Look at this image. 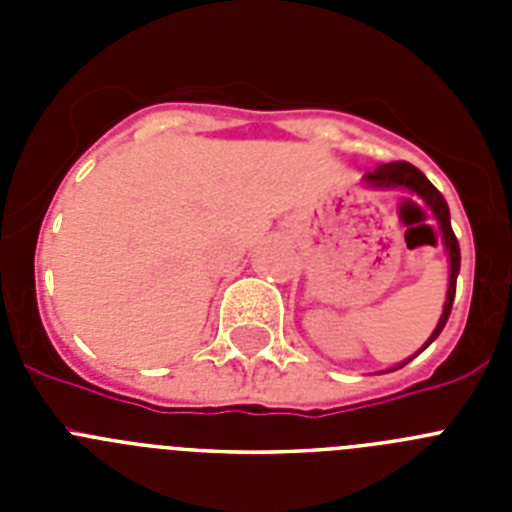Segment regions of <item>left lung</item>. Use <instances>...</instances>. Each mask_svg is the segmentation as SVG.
<instances>
[{
  "label": "left lung",
  "instance_id": "1",
  "mask_svg": "<svg viewBox=\"0 0 512 512\" xmlns=\"http://www.w3.org/2000/svg\"><path fill=\"white\" fill-rule=\"evenodd\" d=\"M364 179L372 184V187L410 189V192H415L418 197H423V200L428 202V207L433 210V215L438 217V225H441V233H443V243H446V251H449L451 277H449V295H446V305H443L441 320H438L436 330H433L431 338H428V343L423 346V348H428L438 338V333L443 330L446 320H449L451 307H454V295H456V274H459V266H461V251H459V241H456L454 230H451L449 205H446V200H443V194L438 192V189L433 187L428 179H425L423 171H418L413 164H408V161H392V164L377 166L374 171H366ZM423 348H420V351H423ZM408 361H405V364H408ZM405 364H400V366H405ZM400 366H397V369H400Z\"/></svg>",
  "mask_w": 512,
  "mask_h": 512
}]
</instances>
